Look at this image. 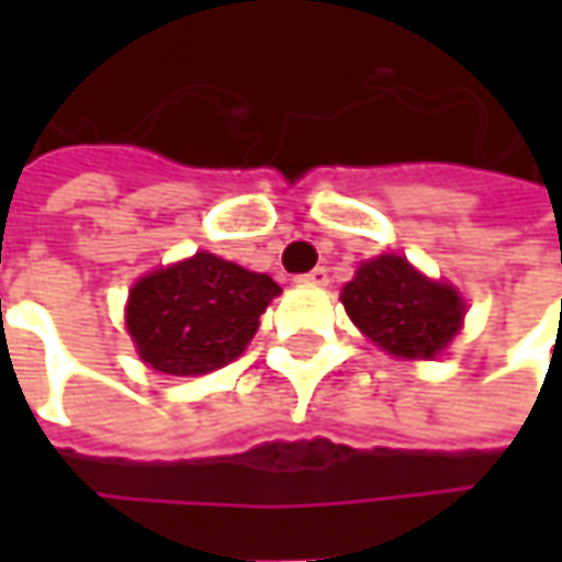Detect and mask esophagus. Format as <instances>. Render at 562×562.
Returning a JSON list of instances; mask_svg holds the SVG:
<instances>
[{
    "mask_svg": "<svg viewBox=\"0 0 562 562\" xmlns=\"http://www.w3.org/2000/svg\"><path fill=\"white\" fill-rule=\"evenodd\" d=\"M300 281H303V284H328V269H325V266H318V269L300 274Z\"/></svg>",
    "mask_w": 562,
    "mask_h": 562,
    "instance_id": "1",
    "label": "esophagus"
}]
</instances>
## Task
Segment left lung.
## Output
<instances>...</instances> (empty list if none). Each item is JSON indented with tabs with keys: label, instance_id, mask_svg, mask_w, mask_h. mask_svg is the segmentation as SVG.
<instances>
[{
	"label": "left lung",
	"instance_id": "1",
	"mask_svg": "<svg viewBox=\"0 0 562 562\" xmlns=\"http://www.w3.org/2000/svg\"><path fill=\"white\" fill-rule=\"evenodd\" d=\"M340 300L359 331L397 357H438L465 313L460 293L428 281L400 256L362 262Z\"/></svg>",
	"mask_w": 562,
	"mask_h": 562
}]
</instances>
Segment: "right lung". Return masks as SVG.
<instances>
[{"label": "right lung", "instance_id": "add662e5", "mask_svg": "<svg viewBox=\"0 0 562 562\" xmlns=\"http://www.w3.org/2000/svg\"><path fill=\"white\" fill-rule=\"evenodd\" d=\"M269 274L212 252L146 274L127 300V331L143 362L165 375H205L244 353L271 296Z\"/></svg>", "mask_w": 562, "mask_h": 562}]
</instances>
